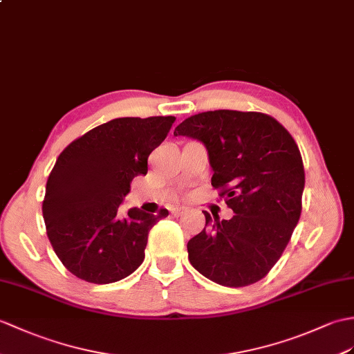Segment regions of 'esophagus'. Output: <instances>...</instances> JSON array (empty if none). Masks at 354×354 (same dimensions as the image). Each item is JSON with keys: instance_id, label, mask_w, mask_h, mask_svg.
Wrapping results in <instances>:
<instances>
[{"instance_id": "esophagus-1", "label": "esophagus", "mask_w": 354, "mask_h": 354, "mask_svg": "<svg viewBox=\"0 0 354 354\" xmlns=\"http://www.w3.org/2000/svg\"><path fill=\"white\" fill-rule=\"evenodd\" d=\"M185 212V208H174L171 209V216H175V217H179V216H183Z\"/></svg>"}]
</instances>
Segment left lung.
Instances as JSON below:
<instances>
[{"label":"left lung","instance_id":"obj_1","mask_svg":"<svg viewBox=\"0 0 354 354\" xmlns=\"http://www.w3.org/2000/svg\"><path fill=\"white\" fill-rule=\"evenodd\" d=\"M174 136L199 140L208 151L211 185L235 216L212 221L187 244L201 274L223 286L266 277L282 257L301 212L305 169L297 143L281 123L257 111L194 114Z\"/></svg>","mask_w":354,"mask_h":354}]
</instances>
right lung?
Returning <instances> with one entry per match:
<instances>
[{
	"label": "right lung",
	"mask_w": 354,
	"mask_h": 354,
	"mask_svg": "<svg viewBox=\"0 0 354 354\" xmlns=\"http://www.w3.org/2000/svg\"><path fill=\"white\" fill-rule=\"evenodd\" d=\"M174 116L119 118L90 129L59 155L46 183L42 212L62 264L90 283L129 276L145 259L157 216L119 207L131 180L147 174V158L174 125Z\"/></svg>",
	"instance_id": "1"
}]
</instances>
